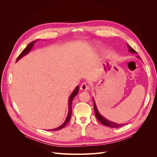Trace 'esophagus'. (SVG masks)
<instances>
[{
  "label": "esophagus",
  "instance_id": "1",
  "mask_svg": "<svg viewBox=\"0 0 157 157\" xmlns=\"http://www.w3.org/2000/svg\"><path fill=\"white\" fill-rule=\"evenodd\" d=\"M80 89L82 90H88V83L86 82H82L81 84H80Z\"/></svg>",
  "mask_w": 157,
  "mask_h": 157
}]
</instances>
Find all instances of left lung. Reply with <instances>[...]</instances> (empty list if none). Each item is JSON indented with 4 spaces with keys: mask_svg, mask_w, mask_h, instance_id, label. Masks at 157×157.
<instances>
[{
    "mask_svg": "<svg viewBox=\"0 0 157 157\" xmlns=\"http://www.w3.org/2000/svg\"><path fill=\"white\" fill-rule=\"evenodd\" d=\"M127 46L128 47V50H129V51L130 52H132V53L137 54V52L135 50L133 49L130 45L127 44ZM94 111H95V115H96V117L97 118V119L99 122H100L102 124L107 126H109V127H111V128H118V127H121V126L124 125V124H117V123L111 122L110 121L107 120L106 118H105L104 117H103L100 115V114L99 113V112L98 111V109L96 107V103H95L94 100Z\"/></svg>",
    "mask_w": 157,
    "mask_h": 157,
    "instance_id": "left-lung-1",
    "label": "left lung"
}]
</instances>
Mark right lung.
<instances>
[{
	"mask_svg": "<svg viewBox=\"0 0 157 157\" xmlns=\"http://www.w3.org/2000/svg\"><path fill=\"white\" fill-rule=\"evenodd\" d=\"M36 42H37V40H36V41L31 42V43H29V44H28V45L27 46L26 48L21 52V53L20 54V56H19L17 57V58L16 61H18L21 58H22V57H23V56H25V55L27 54V53H29V52L31 50L33 44H34ZM78 89H79V87L77 86V88H75V90H74V91L73 92V93L71 94V96H70V97H69V113H68V115H67V118H66V120H65V122H63V124L62 125H61V126H60L59 127H58V128H55V129L50 130L49 131H56V130H61V129H62V128H63V127H65L66 125L67 124V123H68V122H69V121H70L71 116V113H72V107H71V106H72L73 99V98H75V96H76V95H77V94H78Z\"/></svg>",
	"mask_w": 157,
	"mask_h": 157,
	"instance_id": "1",
	"label": "right lung"
}]
</instances>
